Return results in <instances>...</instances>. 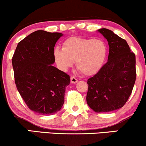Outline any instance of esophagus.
<instances>
[{"label": "esophagus", "mask_w": 146, "mask_h": 146, "mask_svg": "<svg viewBox=\"0 0 146 146\" xmlns=\"http://www.w3.org/2000/svg\"><path fill=\"white\" fill-rule=\"evenodd\" d=\"M78 82L77 78H76L74 76H72L71 77V83H76Z\"/></svg>", "instance_id": "obj_1"}]
</instances>
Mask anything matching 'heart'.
I'll list each match as a JSON object with an SVG mask.
<instances>
[{
  "instance_id": "heart-1",
  "label": "heart",
  "mask_w": 146,
  "mask_h": 146,
  "mask_svg": "<svg viewBox=\"0 0 146 146\" xmlns=\"http://www.w3.org/2000/svg\"><path fill=\"white\" fill-rule=\"evenodd\" d=\"M107 47L104 41L94 38L70 37L63 43V49L56 47L54 58L60 69L68 70L76 61L78 71L86 76L96 74L104 65Z\"/></svg>"
}]
</instances>
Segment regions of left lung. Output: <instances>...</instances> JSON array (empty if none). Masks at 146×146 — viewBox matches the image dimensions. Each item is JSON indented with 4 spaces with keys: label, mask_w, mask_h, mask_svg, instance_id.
Wrapping results in <instances>:
<instances>
[{
    "label": "left lung",
    "mask_w": 146,
    "mask_h": 146,
    "mask_svg": "<svg viewBox=\"0 0 146 146\" xmlns=\"http://www.w3.org/2000/svg\"><path fill=\"white\" fill-rule=\"evenodd\" d=\"M99 32L109 45L108 62L88 80L87 104L96 112L116 110L125 105L136 80L135 54L125 40L106 28Z\"/></svg>",
    "instance_id": "obj_1"
}]
</instances>
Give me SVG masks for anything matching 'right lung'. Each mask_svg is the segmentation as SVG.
<instances>
[{"label": "right lung", "mask_w": 146, "mask_h": 146, "mask_svg": "<svg viewBox=\"0 0 146 146\" xmlns=\"http://www.w3.org/2000/svg\"><path fill=\"white\" fill-rule=\"evenodd\" d=\"M58 32L37 30L18 43L12 57L18 91L31 110L51 115L61 109L70 77L52 64Z\"/></svg>", "instance_id": "right-lung-1"}]
</instances>
